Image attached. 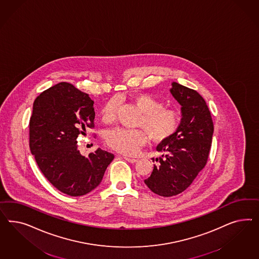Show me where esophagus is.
I'll return each mask as SVG.
<instances>
[{"label": "esophagus", "instance_id": "obj_1", "mask_svg": "<svg viewBox=\"0 0 259 259\" xmlns=\"http://www.w3.org/2000/svg\"><path fill=\"white\" fill-rule=\"evenodd\" d=\"M123 158H124L125 160H127L128 162H131V163H135V162L138 160V159H137V158H135V157H126V156H124Z\"/></svg>", "mask_w": 259, "mask_h": 259}]
</instances>
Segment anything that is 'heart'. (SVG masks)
<instances>
[{"label": "heart", "mask_w": 259, "mask_h": 259, "mask_svg": "<svg viewBox=\"0 0 259 259\" xmlns=\"http://www.w3.org/2000/svg\"><path fill=\"white\" fill-rule=\"evenodd\" d=\"M134 103L142 112L138 126L143 129L115 128L105 136V141L112 149L124 155L136 154L150 139L155 142L166 141L176 134L181 123L178 110L164 107L163 102L150 94H138L132 98ZM118 102L112 99L102 107L101 116L103 122L111 123L115 120Z\"/></svg>", "instance_id": "1"}]
</instances>
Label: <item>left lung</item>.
<instances>
[{
  "instance_id": "left-lung-1",
  "label": "left lung",
  "mask_w": 259,
  "mask_h": 259,
  "mask_svg": "<svg viewBox=\"0 0 259 259\" xmlns=\"http://www.w3.org/2000/svg\"><path fill=\"white\" fill-rule=\"evenodd\" d=\"M170 92L181 105V120L172 138L161 141L153 172L144 180L158 196H177L188 188L207 163L213 123L210 110L196 90L172 82ZM153 161L154 158H153Z\"/></svg>"
}]
</instances>
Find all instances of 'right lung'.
Here are the masks:
<instances>
[{
	"mask_svg": "<svg viewBox=\"0 0 259 259\" xmlns=\"http://www.w3.org/2000/svg\"><path fill=\"white\" fill-rule=\"evenodd\" d=\"M94 102L68 82L40 93L29 121L31 154L48 181L63 194L87 195L100 185L114 155L101 148L83 157L78 135L94 127Z\"/></svg>",
	"mask_w": 259,
	"mask_h": 259,
	"instance_id": "obj_1",
	"label": "right lung"
}]
</instances>
